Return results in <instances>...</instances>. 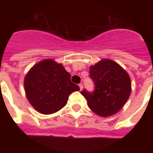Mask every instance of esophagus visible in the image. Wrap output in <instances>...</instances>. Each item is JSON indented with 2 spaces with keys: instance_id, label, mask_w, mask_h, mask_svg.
I'll use <instances>...</instances> for the list:
<instances>
[{
  "instance_id": "34e87169",
  "label": "esophagus",
  "mask_w": 153,
  "mask_h": 153,
  "mask_svg": "<svg viewBox=\"0 0 153 153\" xmlns=\"http://www.w3.org/2000/svg\"><path fill=\"white\" fill-rule=\"evenodd\" d=\"M79 89H80V90H83V84H82V83H79Z\"/></svg>"
}]
</instances>
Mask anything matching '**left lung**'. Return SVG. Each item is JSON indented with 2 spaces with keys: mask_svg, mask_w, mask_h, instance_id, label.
<instances>
[{
  "mask_svg": "<svg viewBox=\"0 0 153 153\" xmlns=\"http://www.w3.org/2000/svg\"><path fill=\"white\" fill-rule=\"evenodd\" d=\"M90 78L94 84L93 92L84 89L81 94L88 106L100 117L117 113L124 106L131 93L129 76L118 63L102 60L90 67Z\"/></svg>",
  "mask_w": 153,
  "mask_h": 153,
  "instance_id": "obj_1",
  "label": "left lung"
}]
</instances>
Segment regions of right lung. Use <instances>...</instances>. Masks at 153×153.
<instances>
[{
	"label": "right lung",
	"mask_w": 153,
	"mask_h": 153,
	"mask_svg": "<svg viewBox=\"0 0 153 153\" xmlns=\"http://www.w3.org/2000/svg\"><path fill=\"white\" fill-rule=\"evenodd\" d=\"M24 87L29 102L42 114L59 111L67 104L70 94L79 90L63 65L50 59L32 67L25 76Z\"/></svg>",
	"instance_id": "1"
}]
</instances>
